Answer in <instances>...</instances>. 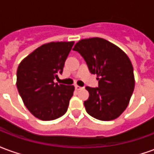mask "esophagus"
Wrapping results in <instances>:
<instances>
[{
    "label": "esophagus",
    "instance_id": "34e87169",
    "mask_svg": "<svg viewBox=\"0 0 154 154\" xmlns=\"http://www.w3.org/2000/svg\"><path fill=\"white\" fill-rule=\"evenodd\" d=\"M82 88H83V87H80V86H77V85H75V89H76V90H81V89H82Z\"/></svg>",
    "mask_w": 154,
    "mask_h": 154
}]
</instances>
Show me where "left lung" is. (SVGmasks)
<instances>
[{
	"label": "left lung",
	"instance_id": "left-lung-1",
	"mask_svg": "<svg viewBox=\"0 0 154 154\" xmlns=\"http://www.w3.org/2000/svg\"><path fill=\"white\" fill-rule=\"evenodd\" d=\"M72 50L82 56L91 73L98 77V87H86L89 92V98L84 101L87 113L103 121L118 118L128 106L134 89V68L129 57L101 38L82 39Z\"/></svg>",
	"mask_w": 154,
	"mask_h": 154
}]
</instances>
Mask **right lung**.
<instances>
[{"label":"right lung","mask_w":154,"mask_h":154,"mask_svg":"<svg viewBox=\"0 0 154 154\" xmlns=\"http://www.w3.org/2000/svg\"><path fill=\"white\" fill-rule=\"evenodd\" d=\"M74 42H51L24 58L17 69L16 86L30 113L41 120H53L67 112L73 86L54 83L63 73Z\"/></svg>","instance_id":"obj_1"}]
</instances>
